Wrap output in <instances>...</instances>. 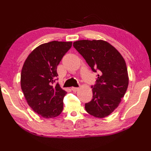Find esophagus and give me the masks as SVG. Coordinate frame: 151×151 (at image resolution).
Masks as SVG:
<instances>
[{"label": "esophagus", "mask_w": 151, "mask_h": 151, "mask_svg": "<svg viewBox=\"0 0 151 151\" xmlns=\"http://www.w3.org/2000/svg\"><path fill=\"white\" fill-rule=\"evenodd\" d=\"M71 89H72V90H73L74 92H76V91H78L79 90V88L73 87V88H71Z\"/></svg>", "instance_id": "1"}]
</instances>
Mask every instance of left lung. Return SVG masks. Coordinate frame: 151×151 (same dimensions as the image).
Wrapping results in <instances>:
<instances>
[{
    "mask_svg": "<svg viewBox=\"0 0 151 151\" xmlns=\"http://www.w3.org/2000/svg\"><path fill=\"white\" fill-rule=\"evenodd\" d=\"M95 73L96 84L92 86V100L85 104L89 114L104 118L118 107L129 86L126 62L119 52L103 40H79L73 43Z\"/></svg>",
    "mask_w": 151,
    "mask_h": 151,
    "instance_id": "1",
    "label": "left lung"
}]
</instances>
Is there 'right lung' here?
Listing matches in <instances>:
<instances>
[{
  "label": "right lung",
  "mask_w": 151,
  "mask_h": 151,
  "mask_svg": "<svg viewBox=\"0 0 151 151\" xmlns=\"http://www.w3.org/2000/svg\"><path fill=\"white\" fill-rule=\"evenodd\" d=\"M72 46V42L53 41L32 51L22 66L21 87L28 105L44 118H53L62 113L67 92L58 83L57 66Z\"/></svg>",
  "instance_id": "add662e5"
}]
</instances>
